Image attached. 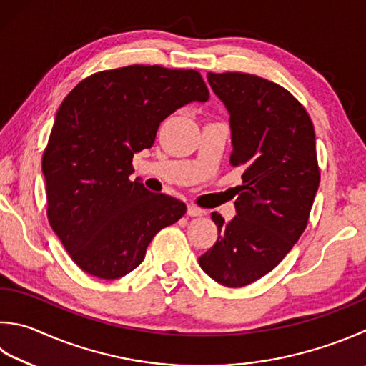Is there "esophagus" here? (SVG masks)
<instances>
[{
  "mask_svg": "<svg viewBox=\"0 0 366 366\" xmlns=\"http://www.w3.org/2000/svg\"><path fill=\"white\" fill-rule=\"evenodd\" d=\"M204 210L202 209H199L197 205H194V204H189L188 205V215L189 217H202L204 215Z\"/></svg>",
  "mask_w": 366,
  "mask_h": 366,
  "instance_id": "esophagus-1",
  "label": "esophagus"
}]
</instances>
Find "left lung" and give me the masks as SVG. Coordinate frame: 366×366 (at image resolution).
Instances as JSON below:
<instances>
[{"label": "left lung", "mask_w": 366, "mask_h": 366, "mask_svg": "<svg viewBox=\"0 0 366 366\" xmlns=\"http://www.w3.org/2000/svg\"><path fill=\"white\" fill-rule=\"evenodd\" d=\"M209 84L229 113L237 215L212 213L218 239L199 258L224 287H245L271 272L305 232L320 170L315 132L305 107L272 81L248 73H209Z\"/></svg>", "instance_id": "1"}]
</instances>
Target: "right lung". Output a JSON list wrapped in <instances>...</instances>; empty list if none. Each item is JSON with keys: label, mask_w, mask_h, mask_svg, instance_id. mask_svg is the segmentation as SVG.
Instances as JSON below:
<instances>
[{"label": "right lung", "mask_w": 366, "mask_h": 366, "mask_svg": "<svg viewBox=\"0 0 366 366\" xmlns=\"http://www.w3.org/2000/svg\"><path fill=\"white\" fill-rule=\"evenodd\" d=\"M207 100L199 71L130 65L89 76L61 102L43 154L47 218L82 271L122 277L184 215L182 201L129 177L167 116Z\"/></svg>", "instance_id": "1"}]
</instances>
